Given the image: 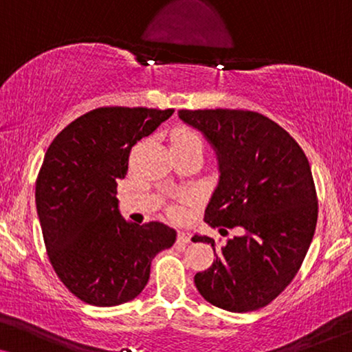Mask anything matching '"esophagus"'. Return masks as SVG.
<instances>
[{
    "instance_id": "obj_1",
    "label": "esophagus",
    "mask_w": 352,
    "mask_h": 352,
    "mask_svg": "<svg viewBox=\"0 0 352 352\" xmlns=\"http://www.w3.org/2000/svg\"><path fill=\"white\" fill-rule=\"evenodd\" d=\"M177 243H190V234L186 232V230H179L177 232V239H176Z\"/></svg>"
}]
</instances>
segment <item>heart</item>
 Returning <instances> with one entry per match:
<instances>
[{
  "label": "heart",
  "mask_w": 352,
  "mask_h": 352,
  "mask_svg": "<svg viewBox=\"0 0 352 352\" xmlns=\"http://www.w3.org/2000/svg\"><path fill=\"white\" fill-rule=\"evenodd\" d=\"M173 144H177V146H200L201 147V139L199 134L192 129L182 128L177 129V131L173 134Z\"/></svg>",
  "instance_id": "b5f03b06"
}]
</instances>
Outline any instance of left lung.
I'll use <instances>...</instances> for the list:
<instances>
[{"label":"left lung","mask_w":352,"mask_h":352,"mask_svg":"<svg viewBox=\"0 0 352 352\" xmlns=\"http://www.w3.org/2000/svg\"><path fill=\"white\" fill-rule=\"evenodd\" d=\"M218 157L219 181L205 208L211 228H240L216 259L194 277L206 301L230 312L261 309L300 271L317 224V194L309 162L276 122L250 110H179Z\"/></svg>","instance_id":"1"}]
</instances>
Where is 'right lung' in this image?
Listing matches in <instances>:
<instances>
[{"instance_id":"1","label":"right lung","mask_w":352,"mask_h":352,"mask_svg":"<svg viewBox=\"0 0 352 352\" xmlns=\"http://www.w3.org/2000/svg\"><path fill=\"white\" fill-rule=\"evenodd\" d=\"M173 112L100 107L72 122L47 147L35 189L43 239L57 277L88 305L134 300L155 254L175 243L176 230L166 224L124 219L117 199L131 147Z\"/></svg>"}]
</instances>
